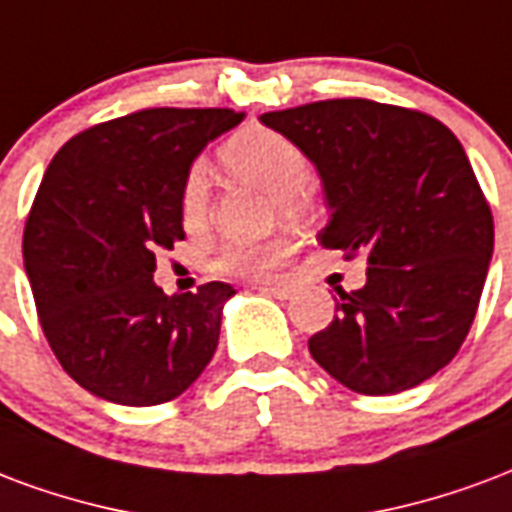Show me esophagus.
Instances as JSON below:
<instances>
[{
	"label": "esophagus",
	"mask_w": 512,
	"mask_h": 512,
	"mask_svg": "<svg viewBox=\"0 0 512 512\" xmlns=\"http://www.w3.org/2000/svg\"><path fill=\"white\" fill-rule=\"evenodd\" d=\"M255 290L266 295H274V298H290L293 295V287L290 285H257Z\"/></svg>",
	"instance_id": "1"
}]
</instances>
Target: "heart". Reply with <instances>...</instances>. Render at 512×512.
<instances>
[{"label":"heart","mask_w":512,"mask_h":512,"mask_svg":"<svg viewBox=\"0 0 512 512\" xmlns=\"http://www.w3.org/2000/svg\"><path fill=\"white\" fill-rule=\"evenodd\" d=\"M219 160L236 179L257 184L276 198V208L287 219H301L309 214V179L312 165L306 151L287 135L268 127H246L230 135L219 146ZM181 225L189 233H200L208 222V179L200 165L184 173L179 192ZM293 252V241L287 236L268 241H233L219 249L214 257V271L238 279H266L285 263Z\"/></svg>","instance_id":"heart-1"}]
</instances>
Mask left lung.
Returning <instances> with one entry per match:
<instances>
[{
	"label": "left lung",
	"mask_w": 512,
	"mask_h": 512,
	"mask_svg": "<svg viewBox=\"0 0 512 512\" xmlns=\"http://www.w3.org/2000/svg\"><path fill=\"white\" fill-rule=\"evenodd\" d=\"M317 165L325 249L369 260L361 290L309 339L312 358L363 396L407 391L467 339L494 252V217L453 132L415 108L344 97L263 113Z\"/></svg>",
	"instance_id": "left-lung-1"
}]
</instances>
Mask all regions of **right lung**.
<instances>
[{"label": "right lung", "instance_id": "right-lung-1", "mask_svg": "<svg viewBox=\"0 0 512 512\" xmlns=\"http://www.w3.org/2000/svg\"><path fill=\"white\" fill-rule=\"evenodd\" d=\"M230 108H146L56 151L24 227V266L56 361L100 399L154 407L198 380L219 342L225 282L165 295L157 252L184 238L179 192Z\"/></svg>", "mask_w": 512, "mask_h": 512}]
</instances>
